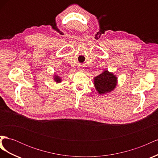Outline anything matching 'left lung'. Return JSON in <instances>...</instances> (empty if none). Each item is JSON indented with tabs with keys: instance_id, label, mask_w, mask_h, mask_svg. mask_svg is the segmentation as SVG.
<instances>
[{
	"instance_id": "8db88e82",
	"label": "left lung",
	"mask_w": 158,
	"mask_h": 158,
	"mask_svg": "<svg viewBox=\"0 0 158 158\" xmlns=\"http://www.w3.org/2000/svg\"><path fill=\"white\" fill-rule=\"evenodd\" d=\"M117 82V76L107 70L103 71V73L94 78V87L101 95L113 92L116 88Z\"/></svg>"
}]
</instances>
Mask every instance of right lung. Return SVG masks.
Returning <instances> with one entry per match:
<instances>
[{
	"mask_svg": "<svg viewBox=\"0 0 158 158\" xmlns=\"http://www.w3.org/2000/svg\"><path fill=\"white\" fill-rule=\"evenodd\" d=\"M53 80L56 84H59L60 82H62V78L59 76L58 75H56L55 73L53 74Z\"/></svg>",
	"mask_w": 158,
	"mask_h": 158,
	"instance_id": "obj_1",
	"label": "right lung"
}]
</instances>
